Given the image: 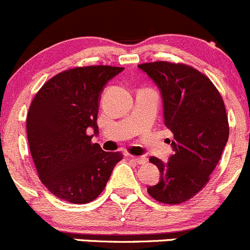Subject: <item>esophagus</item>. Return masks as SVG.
<instances>
[{
	"label": "esophagus",
	"instance_id": "obj_1",
	"mask_svg": "<svg viewBox=\"0 0 250 250\" xmlns=\"http://www.w3.org/2000/svg\"><path fill=\"white\" fill-rule=\"evenodd\" d=\"M130 159L135 162L136 164H145L147 163V158L146 157H135V155H130Z\"/></svg>",
	"mask_w": 250,
	"mask_h": 250
}]
</instances>
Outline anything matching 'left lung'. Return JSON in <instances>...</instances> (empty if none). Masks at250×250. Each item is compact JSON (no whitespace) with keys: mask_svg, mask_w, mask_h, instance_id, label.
<instances>
[{"mask_svg":"<svg viewBox=\"0 0 250 250\" xmlns=\"http://www.w3.org/2000/svg\"><path fill=\"white\" fill-rule=\"evenodd\" d=\"M158 85L164 124L172 132L174 154L167 163L155 157L160 181L147 192L164 204H181L208 184L229 140V119L221 95L208 76L184 63L138 64Z\"/></svg>","mask_w":250,"mask_h":250,"instance_id":"obj_1","label":"left lung"}]
</instances>
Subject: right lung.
Listing matches in <instances>:
<instances>
[{
    "mask_svg": "<svg viewBox=\"0 0 250 250\" xmlns=\"http://www.w3.org/2000/svg\"><path fill=\"white\" fill-rule=\"evenodd\" d=\"M124 68L76 66L43 83L26 117L29 148L41 182L58 198L90 203L104 189L120 152L92 143L103 86Z\"/></svg>",
    "mask_w": 250,
    "mask_h": 250,
    "instance_id": "add662e5",
    "label": "right lung"
}]
</instances>
